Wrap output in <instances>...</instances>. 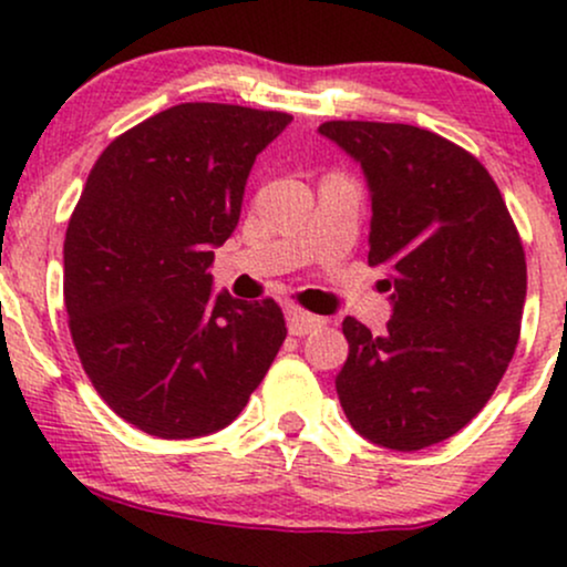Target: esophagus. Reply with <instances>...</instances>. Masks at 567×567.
Instances as JSON below:
<instances>
[{
    "instance_id": "1",
    "label": "esophagus",
    "mask_w": 567,
    "mask_h": 567,
    "mask_svg": "<svg viewBox=\"0 0 567 567\" xmlns=\"http://www.w3.org/2000/svg\"><path fill=\"white\" fill-rule=\"evenodd\" d=\"M286 323H289V334L305 337L310 334L312 329H318V326H323V318L312 316V312H305L299 308H289L286 310Z\"/></svg>"
}]
</instances>
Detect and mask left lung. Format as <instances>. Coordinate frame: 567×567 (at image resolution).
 I'll list each match as a JSON object with an SVG mask.
<instances>
[{
  "label": "left lung",
  "instance_id": "obj_1",
  "mask_svg": "<svg viewBox=\"0 0 567 567\" xmlns=\"http://www.w3.org/2000/svg\"><path fill=\"white\" fill-rule=\"evenodd\" d=\"M371 190L369 265L388 272V331L344 318L337 395L355 432L419 451L481 414L520 339L525 251L488 169L411 124L326 122Z\"/></svg>",
  "mask_w": 567,
  "mask_h": 567
}]
</instances>
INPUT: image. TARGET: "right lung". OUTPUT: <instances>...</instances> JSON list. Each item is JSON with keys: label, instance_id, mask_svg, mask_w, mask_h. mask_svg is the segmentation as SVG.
<instances>
[{"label": "right lung", "instance_id": "add662e5", "mask_svg": "<svg viewBox=\"0 0 567 567\" xmlns=\"http://www.w3.org/2000/svg\"><path fill=\"white\" fill-rule=\"evenodd\" d=\"M289 113L179 103L100 153L63 244V297L84 374L124 422L183 441L241 414L286 339L272 299L212 291L215 246Z\"/></svg>", "mask_w": 567, "mask_h": 567}]
</instances>
